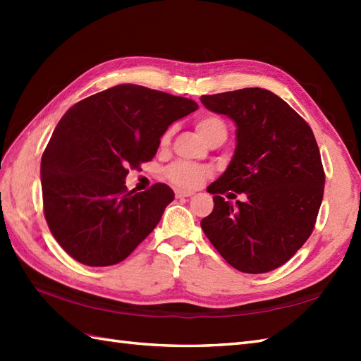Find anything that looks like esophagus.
Returning a JSON list of instances; mask_svg holds the SVG:
<instances>
[{"mask_svg": "<svg viewBox=\"0 0 361 361\" xmlns=\"http://www.w3.org/2000/svg\"><path fill=\"white\" fill-rule=\"evenodd\" d=\"M194 195V192H190V190H183V189H176L175 190V197L176 198H185V197H190Z\"/></svg>", "mask_w": 361, "mask_h": 361, "instance_id": "34e87169", "label": "esophagus"}]
</instances>
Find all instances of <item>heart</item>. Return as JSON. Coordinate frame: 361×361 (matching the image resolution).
<instances>
[{
	"instance_id": "1",
	"label": "heart",
	"mask_w": 361,
	"mask_h": 361,
	"mask_svg": "<svg viewBox=\"0 0 361 361\" xmlns=\"http://www.w3.org/2000/svg\"><path fill=\"white\" fill-rule=\"evenodd\" d=\"M195 128L198 135H200L203 140L209 133H212L214 130L219 128H225L224 122H221L216 116H203L200 119H197L195 122ZM169 137H171V132H167L161 137V144L166 145L169 142ZM209 171L203 166H197V164H189V163H173L172 166L167 167L166 175L167 178L172 183H175L176 186L181 188H195L200 185V183L208 176Z\"/></svg>"
}]
</instances>
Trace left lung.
I'll return each mask as SVG.
<instances>
[{
  "label": "left lung",
  "mask_w": 361,
  "mask_h": 361,
  "mask_svg": "<svg viewBox=\"0 0 361 361\" xmlns=\"http://www.w3.org/2000/svg\"><path fill=\"white\" fill-rule=\"evenodd\" d=\"M200 101L235 124L231 163L208 186L214 209L202 220L203 233L235 270L271 271L302 247L315 226L324 194L315 136L287 102L264 88ZM234 192H243L247 200L226 202L223 194L231 197Z\"/></svg>",
  "instance_id": "left-lung-1"
}]
</instances>
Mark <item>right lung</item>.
<instances>
[{
    "label": "right lung",
    "instance_id": "add662e5",
    "mask_svg": "<svg viewBox=\"0 0 361 361\" xmlns=\"http://www.w3.org/2000/svg\"><path fill=\"white\" fill-rule=\"evenodd\" d=\"M197 109L192 99L122 83L63 114L43 152L40 176L46 221L73 259L119 264L155 229L173 190L163 183L127 190L128 167L152 161L169 126Z\"/></svg>",
    "mask_w": 361,
    "mask_h": 361
}]
</instances>
